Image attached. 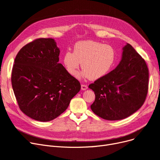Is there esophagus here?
<instances>
[{
  "label": "esophagus",
  "instance_id": "obj_1",
  "mask_svg": "<svg viewBox=\"0 0 160 160\" xmlns=\"http://www.w3.org/2000/svg\"><path fill=\"white\" fill-rule=\"evenodd\" d=\"M87 88H88V87H87V85H85V84H82V85H81V89H82V91L87 89Z\"/></svg>",
  "mask_w": 160,
  "mask_h": 160
}]
</instances>
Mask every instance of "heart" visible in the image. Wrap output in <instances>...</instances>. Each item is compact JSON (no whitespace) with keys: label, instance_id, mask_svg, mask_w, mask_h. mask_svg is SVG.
Instances as JSON below:
<instances>
[{"label":"heart","instance_id":"obj_1","mask_svg":"<svg viewBox=\"0 0 160 160\" xmlns=\"http://www.w3.org/2000/svg\"><path fill=\"white\" fill-rule=\"evenodd\" d=\"M117 60L114 48L95 41H81L76 43L73 52H66L63 63L68 72L72 76L78 74L82 63L81 75L84 78L98 79L112 69Z\"/></svg>","mask_w":160,"mask_h":160}]
</instances>
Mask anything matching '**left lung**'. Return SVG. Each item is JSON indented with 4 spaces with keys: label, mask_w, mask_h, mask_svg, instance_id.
<instances>
[{
    "label": "left lung",
    "mask_w": 160,
    "mask_h": 160,
    "mask_svg": "<svg viewBox=\"0 0 160 160\" xmlns=\"http://www.w3.org/2000/svg\"><path fill=\"white\" fill-rule=\"evenodd\" d=\"M148 80L149 71L145 60L127 43L117 67L89 85L95 95L91 110L108 120L128 117L145 102Z\"/></svg>",
    "instance_id": "8db88e82"
}]
</instances>
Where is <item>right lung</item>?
I'll use <instances>...</instances> for the list:
<instances>
[{"instance_id": "1", "label": "right lung", "mask_w": 160, "mask_h": 160, "mask_svg": "<svg viewBox=\"0 0 160 160\" xmlns=\"http://www.w3.org/2000/svg\"><path fill=\"white\" fill-rule=\"evenodd\" d=\"M59 52L52 38H38L16 55L12 89L20 109L32 119L48 122L57 118L81 89L79 81L58 63Z\"/></svg>"}]
</instances>
